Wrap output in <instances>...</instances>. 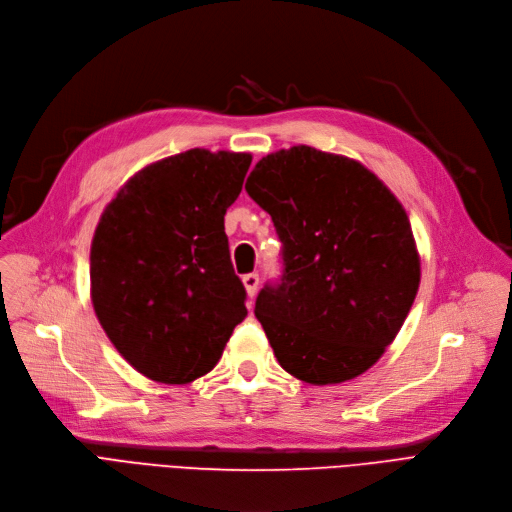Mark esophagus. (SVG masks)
I'll return each mask as SVG.
<instances>
[{
	"instance_id": "1",
	"label": "esophagus",
	"mask_w": 512,
	"mask_h": 512,
	"mask_svg": "<svg viewBox=\"0 0 512 512\" xmlns=\"http://www.w3.org/2000/svg\"><path fill=\"white\" fill-rule=\"evenodd\" d=\"M241 281H243V287H246V291H248V298L252 300L256 296V291H258L260 277L256 273H248V275H243Z\"/></svg>"
}]
</instances>
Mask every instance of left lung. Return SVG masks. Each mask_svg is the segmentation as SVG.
<instances>
[{
	"instance_id": "8db88e82",
	"label": "left lung",
	"mask_w": 512,
	"mask_h": 512,
	"mask_svg": "<svg viewBox=\"0 0 512 512\" xmlns=\"http://www.w3.org/2000/svg\"><path fill=\"white\" fill-rule=\"evenodd\" d=\"M283 243V277L254 314L281 367L312 385L350 381L383 356L419 291L408 214L369 168L310 145L264 156L246 181Z\"/></svg>"
}]
</instances>
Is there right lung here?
<instances>
[{"instance_id": "right-lung-1", "label": "right lung", "mask_w": 512, "mask_h": 512, "mask_svg": "<svg viewBox=\"0 0 512 512\" xmlns=\"http://www.w3.org/2000/svg\"><path fill=\"white\" fill-rule=\"evenodd\" d=\"M250 154L193 148L118 189L91 241V302L114 348L152 381L210 373L246 319L225 235Z\"/></svg>"}]
</instances>
